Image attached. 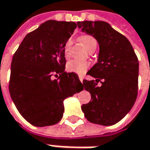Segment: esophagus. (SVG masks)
<instances>
[{"label": "esophagus", "mask_w": 150, "mask_h": 150, "mask_svg": "<svg viewBox=\"0 0 150 150\" xmlns=\"http://www.w3.org/2000/svg\"><path fill=\"white\" fill-rule=\"evenodd\" d=\"M79 79H80V82H81V83H83V80H84V77H83V75H79Z\"/></svg>", "instance_id": "esophagus-1"}]
</instances>
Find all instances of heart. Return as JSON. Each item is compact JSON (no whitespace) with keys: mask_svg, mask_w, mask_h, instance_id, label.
Returning a JSON list of instances; mask_svg holds the SVG:
<instances>
[{"mask_svg":"<svg viewBox=\"0 0 150 150\" xmlns=\"http://www.w3.org/2000/svg\"><path fill=\"white\" fill-rule=\"evenodd\" d=\"M80 40L82 41V43L87 48V50L89 49L92 45L96 44V40H95V38L91 35H82L80 37ZM70 45H71V40L70 39L67 40L64 45V54L66 58L69 57V54H70ZM89 66H90V63L88 61L72 59L70 62H68V64L66 65V69L68 71L72 72V73H75L78 75H83L87 71Z\"/></svg>","mask_w":150,"mask_h":150,"instance_id":"heart-1","label":"heart"}]
</instances>
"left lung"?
I'll list each match as a JSON object with an SVG mask.
<instances>
[{"label": "left lung", "instance_id": "obj_1", "mask_svg": "<svg viewBox=\"0 0 150 150\" xmlns=\"http://www.w3.org/2000/svg\"><path fill=\"white\" fill-rule=\"evenodd\" d=\"M83 32L98 41L97 63L87 72L96 80H83L91 100L81 106L85 118L105 126L120 121L132 109L138 94L139 60L130 42L105 21L78 23ZM100 81L101 86H97Z\"/></svg>", "mask_w": 150, "mask_h": 150}]
</instances>
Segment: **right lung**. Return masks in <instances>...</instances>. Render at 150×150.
<instances>
[{"label": "right lung", "instance_id": "1", "mask_svg": "<svg viewBox=\"0 0 150 150\" xmlns=\"http://www.w3.org/2000/svg\"><path fill=\"white\" fill-rule=\"evenodd\" d=\"M76 27L72 21H47L27 34L14 54L10 95L34 126L57 124L65 110L64 100L84 90L78 75L65 72L64 45Z\"/></svg>", "mask_w": 150, "mask_h": 150}]
</instances>
